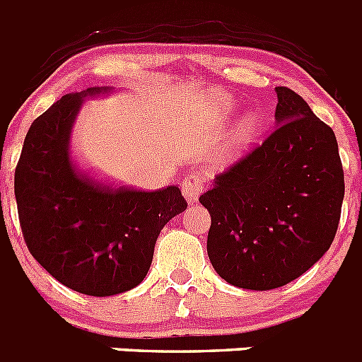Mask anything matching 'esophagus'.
I'll use <instances>...</instances> for the list:
<instances>
[{"instance_id":"esophagus-1","label":"esophagus","mask_w":362,"mask_h":362,"mask_svg":"<svg viewBox=\"0 0 362 362\" xmlns=\"http://www.w3.org/2000/svg\"><path fill=\"white\" fill-rule=\"evenodd\" d=\"M181 190H183V196L187 197L190 203L199 199L201 192L204 190V183L203 179L199 177V174H192L188 177H185L183 185H181Z\"/></svg>"}]
</instances>
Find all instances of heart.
Masks as SVG:
<instances>
[{
  "label": "heart",
  "instance_id": "obj_1",
  "mask_svg": "<svg viewBox=\"0 0 362 362\" xmlns=\"http://www.w3.org/2000/svg\"><path fill=\"white\" fill-rule=\"evenodd\" d=\"M232 105L233 101L228 98V95H221V98H217V110L221 112V116L226 114V112L232 108ZM257 129H259L257 116H254V114L246 116L245 119L238 124L235 132H233L232 143H230V150H232V152H238V150L245 148V146L254 139V136L257 134Z\"/></svg>",
  "mask_w": 362,
  "mask_h": 362
}]
</instances>
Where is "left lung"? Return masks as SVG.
Segmentation results:
<instances>
[{"mask_svg": "<svg viewBox=\"0 0 362 362\" xmlns=\"http://www.w3.org/2000/svg\"><path fill=\"white\" fill-rule=\"evenodd\" d=\"M276 130L199 197L212 217L214 270L261 292L288 284L325 255L344 197L334 130L293 90L276 86Z\"/></svg>", "mask_w": 362, "mask_h": 362, "instance_id": "8db88e82", "label": "left lung"}]
</instances>
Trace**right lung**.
<instances>
[{"label":"right lung","instance_id":"1","mask_svg":"<svg viewBox=\"0 0 362 362\" xmlns=\"http://www.w3.org/2000/svg\"><path fill=\"white\" fill-rule=\"evenodd\" d=\"M92 86L63 95L28 129L14 174L19 223L32 257L69 288L107 297L146 277L163 226L185 212L174 185L156 192L114 187L76 165L70 134Z\"/></svg>","mask_w":362,"mask_h":362}]
</instances>
